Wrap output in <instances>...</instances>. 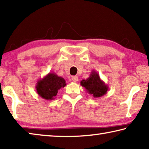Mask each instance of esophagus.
I'll return each instance as SVG.
<instances>
[{
    "label": "esophagus",
    "mask_w": 149,
    "mask_h": 149,
    "mask_svg": "<svg viewBox=\"0 0 149 149\" xmlns=\"http://www.w3.org/2000/svg\"><path fill=\"white\" fill-rule=\"evenodd\" d=\"M72 80L74 82H77L78 81V77L77 75H74V76L72 77Z\"/></svg>",
    "instance_id": "1"
}]
</instances>
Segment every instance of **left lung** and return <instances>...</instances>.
<instances>
[{"label": "left lung", "mask_w": 149, "mask_h": 149, "mask_svg": "<svg viewBox=\"0 0 149 149\" xmlns=\"http://www.w3.org/2000/svg\"><path fill=\"white\" fill-rule=\"evenodd\" d=\"M80 84L94 98L102 97L108 91V85L100 79L99 74L95 70H93L87 79L81 81Z\"/></svg>", "instance_id": "1"}]
</instances>
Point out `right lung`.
<instances>
[{
    "mask_svg": "<svg viewBox=\"0 0 149 149\" xmlns=\"http://www.w3.org/2000/svg\"><path fill=\"white\" fill-rule=\"evenodd\" d=\"M65 85L64 78L50 72L37 81L35 88L39 97L45 100H52L56 98L58 91Z\"/></svg>",
    "mask_w": 149,
    "mask_h": 149,
    "instance_id": "right-lung-1",
    "label": "right lung"
}]
</instances>
